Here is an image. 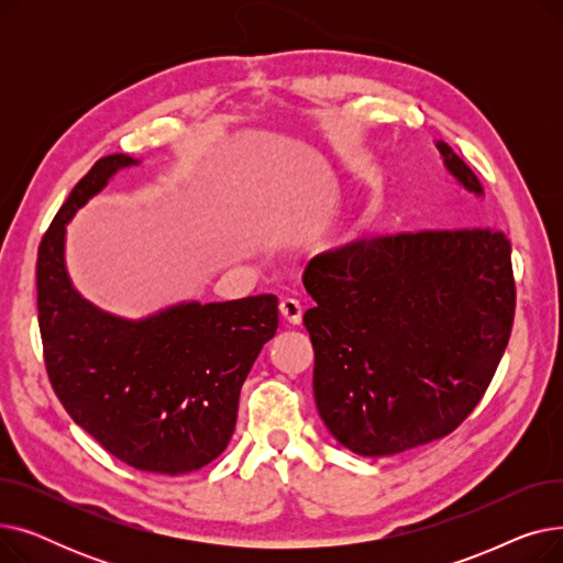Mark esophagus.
<instances>
[{
  "label": "esophagus",
  "instance_id": "34e87169",
  "mask_svg": "<svg viewBox=\"0 0 563 563\" xmlns=\"http://www.w3.org/2000/svg\"><path fill=\"white\" fill-rule=\"evenodd\" d=\"M280 314L287 323H291V327H297V323H301V317H303V308L297 299H283L280 301Z\"/></svg>",
  "mask_w": 563,
  "mask_h": 563
}]
</instances>
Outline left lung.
Here are the masks:
<instances>
[{"label":"left lung","instance_id":"1","mask_svg":"<svg viewBox=\"0 0 563 563\" xmlns=\"http://www.w3.org/2000/svg\"><path fill=\"white\" fill-rule=\"evenodd\" d=\"M438 147L482 194L475 170ZM303 285L319 416L361 456L450 435L488 390L516 317L511 242L490 225L356 240L312 257Z\"/></svg>","mask_w":563,"mask_h":563}]
</instances>
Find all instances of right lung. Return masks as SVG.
<instances>
[{
    "instance_id": "add662e5",
    "label": "right lung",
    "mask_w": 563,
    "mask_h": 563,
    "mask_svg": "<svg viewBox=\"0 0 563 563\" xmlns=\"http://www.w3.org/2000/svg\"><path fill=\"white\" fill-rule=\"evenodd\" d=\"M130 164L128 155L96 162L43 234L36 260L43 358L68 416L111 456L136 470L185 475L228 448L244 380L276 335L278 299L257 294L187 303L143 321L86 303L66 274V221Z\"/></svg>"
}]
</instances>
